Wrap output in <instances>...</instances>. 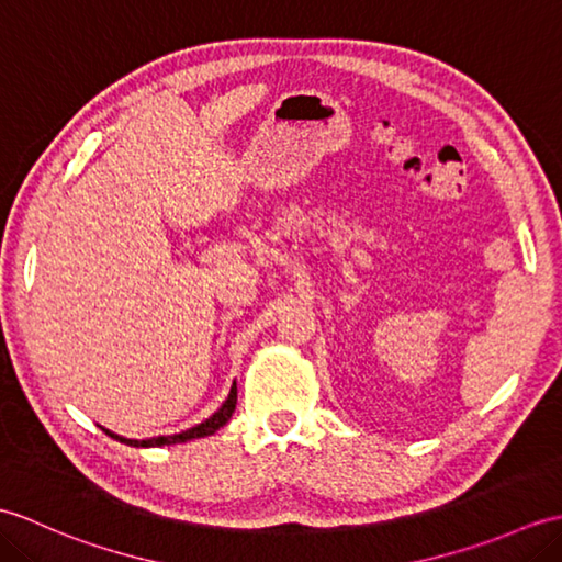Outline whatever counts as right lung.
<instances>
[{"label": "right lung", "mask_w": 562, "mask_h": 562, "mask_svg": "<svg viewBox=\"0 0 562 562\" xmlns=\"http://www.w3.org/2000/svg\"><path fill=\"white\" fill-rule=\"evenodd\" d=\"M234 408H236V381L232 384L229 396H226V401L207 417V420H202L195 427H188V429H183V432H178V435H161V437H149V439H127V437H121V435L111 432V429H105V427H101V429L109 437L123 441V445H130V447H164V445L171 447V445H183V441H190V439H200V437L214 435L222 425L229 423Z\"/></svg>", "instance_id": "1"}]
</instances>
